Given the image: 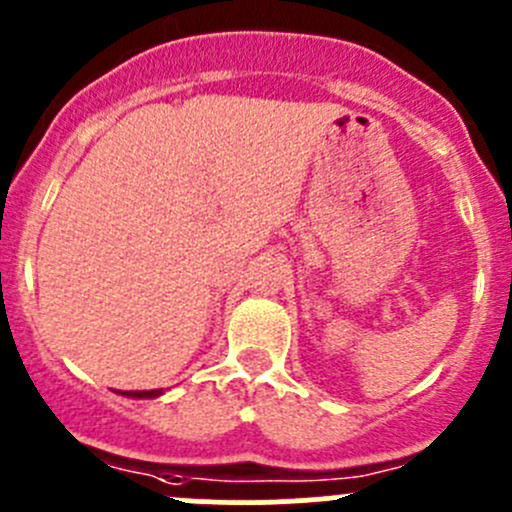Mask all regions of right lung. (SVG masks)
Here are the masks:
<instances>
[{
  "label": "right lung",
  "instance_id": "right-lung-1",
  "mask_svg": "<svg viewBox=\"0 0 512 512\" xmlns=\"http://www.w3.org/2000/svg\"><path fill=\"white\" fill-rule=\"evenodd\" d=\"M121 396H128V399H156V396L163 394V389H151V391H118Z\"/></svg>",
  "mask_w": 512,
  "mask_h": 512
}]
</instances>
